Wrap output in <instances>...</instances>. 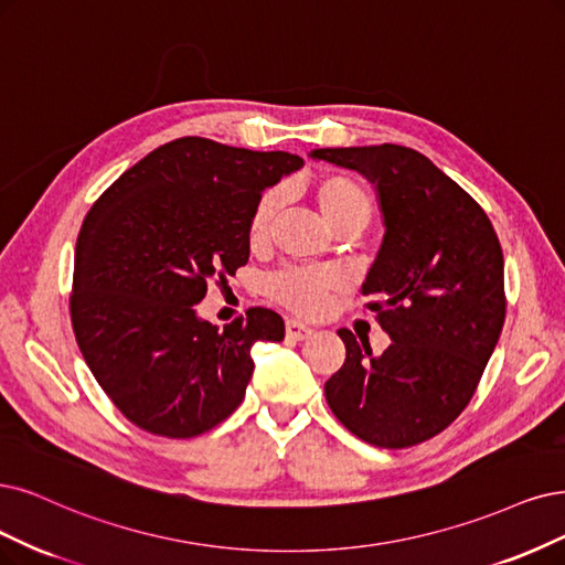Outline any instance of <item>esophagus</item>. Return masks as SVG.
I'll return each mask as SVG.
<instances>
[{
    "label": "esophagus",
    "instance_id": "esophagus-1",
    "mask_svg": "<svg viewBox=\"0 0 565 565\" xmlns=\"http://www.w3.org/2000/svg\"><path fill=\"white\" fill-rule=\"evenodd\" d=\"M311 332H315V330H311L305 323H300V321H296V319H288L286 321V338H290V340L302 342V340H307L311 335Z\"/></svg>",
    "mask_w": 565,
    "mask_h": 565
}]
</instances>
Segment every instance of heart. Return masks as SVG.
<instances>
[{"label": "heart", "instance_id": "1", "mask_svg": "<svg viewBox=\"0 0 565 565\" xmlns=\"http://www.w3.org/2000/svg\"><path fill=\"white\" fill-rule=\"evenodd\" d=\"M311 195L326 223L340 233L359 235L374 214V200L367 188L344 174L323 177L311 188ZM284 198L279 191H265L248 221L250 246H263L269 239L271 225L281 212ZM342 288V277L332 269H284L267 284V294L284 307L302 317H319L330 305V296Z\"/></svg>", "mask_w": 565, "mask_h": 565}]
</instances>
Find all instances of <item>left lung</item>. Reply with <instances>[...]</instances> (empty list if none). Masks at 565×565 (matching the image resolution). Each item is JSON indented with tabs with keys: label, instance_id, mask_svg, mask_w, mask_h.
<instances>
[{
	"label": "left lung",
	"instance_id": "left-lung-1",
	"mask_svg": "<svg viewBox=\"0 0 565 565\" xmlns=\"http://www.w3.org/2000/svg\"><path fill=\"white\" fill-rule=\"evenodd\" d=\"M377 191L384 239L363 296H377L391 344L382 356L347 328L344 365L326 401L361 440L403 449L430 440L466 409L505 321L503 248L461 185L398 143L315 149Z\"/></svg>",
	"mask_w": 565,
	"mask_h": 565
}]
</instances>
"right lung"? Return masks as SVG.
Masks as SVG:
<instances>
[{
    "instance_id": "right-lung-1",
    "label": "right lung",
    "mask_w": 565,
    "mask_h": 565,
    "mask_svg": "<svg viewBox=\"0 0 565 565\" xmlns=\"http://www.w3.org/2000/svg\"><path fill=\"white\" fill-rule=\"evenodd\" d=\"M302 164L181 137L93 204L76 242L72 326L97 384L141 430L177 440L212 430L244 401L250 347L284 340L277 311L250 307L218 330L195 305L209 281L246 265L256 202Z\"/></svg>"
}]
</instances>
